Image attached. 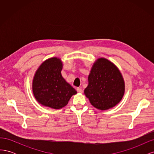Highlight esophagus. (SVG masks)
<instances>
[{
	"instance_id": "esophagus-1",
	"label": "esophagus",
	"mask_w": 154,
	"mask_h": 154,
	"mask_svg": "<svg viewBox=\"0 0 154 154\" xmlns=\"http://www.w3.org/2000/svg\"><path fill=\"white\" fill-rule=\"evenodd\" d=\"M76 91H77L78 92H80V93H82L83 92V90H82V87H78L76 88Z\"/></svg>"
}]
</instances>
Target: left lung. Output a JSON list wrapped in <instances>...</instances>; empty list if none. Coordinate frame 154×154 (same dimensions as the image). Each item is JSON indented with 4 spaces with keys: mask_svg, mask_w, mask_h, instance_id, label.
Masks as SVG:
<instances>
[{
    "mask_svg": "<svg viewBox=\"0 0 154 154\" xmlns=\"http://www.w3.org/2000/svg\"><path fill=\"white\" fill-rule=\"evenodd\" d=\"M88 85L84 93L95 108L107 110L122 100L125 82L115 65L105 58H99L94 63L88 75Z\"/></svg>",
    "mask_w": 154,
    "mask_h": 154,
    "instance_id": "8db88e82",
    "label": "left lung"
}]
</instances>
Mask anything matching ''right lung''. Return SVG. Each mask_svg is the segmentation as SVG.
I'll list each match as a JSON object with an SVG mask.
<instances>
[{"instance_id": "add662e5", "label": "right lung", "mask_w": 154, "mask_h": 154, "mask_svg": "<svg viewBox=\"0 0 154 154\" xmlns=\"http://www.w3.org/2000/svg\"><path fill=\"white\" fill-rule=\"evenodd\" d=\"M62 69L61 60L54 57L45 60L36 71L32 81V92L40 104L61 109L77 93L62 77Z\"/></svg>"}]
</instances>
